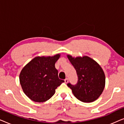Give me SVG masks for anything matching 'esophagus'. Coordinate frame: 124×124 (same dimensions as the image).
I'll use <instances>...</instances> for the list:
<instances>
[{
	"instance_id": "esophagus-1",
	"label": "esophagus",
	"mask_w": 124,
	"mask_h": 124,
	"mask_svg": "<svg viewBox=\"0 0 124 124\" xmlns=\"http://www.w3.org/2000/svg\"><path fill=\"white\" fill-rule=\"evenodd\" d=\"M64 81H65V83H66V84H67V83L69 82L68 78H65V79H64Z\"/></svg>"
}]
</instances>
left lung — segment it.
Segmentation results:
<instances>
[{
    "label": "left lung",
    "mask_w": 124,
    "mask_h": 124,
    "mask_svg": "<svg viewBox=\"0 0 124 124\" xmlns=\"http://www.w3.org/2000/svg\"><path fill=\"white\" fill-rule=\"evenodd\" d=\"M77 72L78 82L76 85L68 84L74 96L81 101L90 103L102 94L106 84L104 71L99 64L87 56L73 57L67 55Z\"/></svg>",
    "instance_id": "left-lung-1"
}]
</instances>
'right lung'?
Returning <instances> with one entry per match:
<instances>
[{
  "label": "right lung",
  "mask_w": 124,
  "mask_h": 124,
  "mask_svg": "<svg viewBox=\"0 0 124 124\" xmlns=\"http://www.w3.org/2000/svg\"><path fill=\"white\" fill-rule=\"evenodd\" d=\"M60 57L57 54L50 56H37L28 62L20 72L19 78L25 94L35 102L50 99L64 80L59 78L55 64Z\"/></svg>",
  "instance_id": "add662e5"
}]
</instances>
